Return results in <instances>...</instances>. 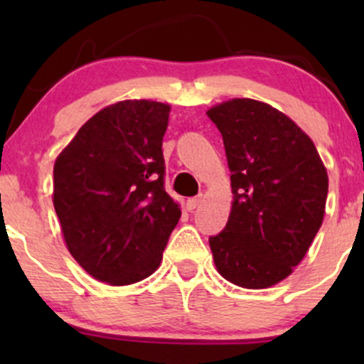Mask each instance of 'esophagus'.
<instances>
[{"label":"esophagus","mask_w":364,"mask_h":364,"mask_svg":"<svg viewBox=\"0 0 364 364\" xmlns=\"http://www.w3.org/2000/svg\"><path fill=\"white\" fill-rule=\"evenodd\" d=\"M200 202H202V196H193V198H188L186 200V208L190 212L195 210V208L200 205Z\"/></svg>","instance_id":"34e87169"}]
</instances>
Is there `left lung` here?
Wrapping results in <instances>:
<instances>
[{"label": "left lung", "instance_id": "1", "mask_svg": "<svg viewBox=\"0 0 364 364\" xmlns=\"http://www.w3.org/2000/svg\"><path fill=\"white\" fill-rule=\"evenodd\" d=\"M207 114L223 135L232 191L228 224L208 240L215 269L245 289L272 287L323 223L327 169L310 136L270 104L231 99Z\"/></svg>", "mask_w": 364, "mask_h": 364}]
</instances>
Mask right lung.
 Listing matches in <instances>:
<instances>
[{"instance_id":"right-lung-1","label":"right lung","mask_w":364,"mask_h":364,"mask_svg":"<svg viewBox=\"0 0 364 364\" xmlns=\"http://www.w3.org/2000/svg\"><path fill=\"white\" fill-rule=\"evenodd\" d=\"M171 106L128 99L95 112L54 162L65 243L97 281L128 286L159 269L181 208L164 190Z\"/></svg>"}]
</instances>
